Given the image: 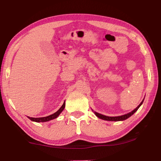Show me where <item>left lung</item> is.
I'll return each mask as SVG.
<instances>
[{"label": "left lung", "instance_id": "8db88e82", "mask_svg": "<svg viewBox=\"0 0 161 161\" xmlns=\"http://www.w3.org/2000/svg\"><path fill=\"white\" fill-rule=\"evenodd\" d=\"M143 100L141 102L140 104L138 105V107H136L134 110H133L132 111H130V112L129 113V114H124V115H122V116H107L102 115V114H99V113H97V112H95V111H94V114H95V115H96L98 117V118H99L101 119H103V120H106V121H124V120H126L128 118H129L130 116H132L133 114H134L136 111L138 109V108H139L141 106V104H142V103H143Z\"/></svg>", "mask_w": 161, "mask_h": 161}]
</instances>
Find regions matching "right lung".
<instances>
[{"label": "right lung", "mask_w": 161, "mask_h": 161, "mask_svg": "<svg viewBox=\"0 0 161 161\" xmlns=\"http://www.w3.org/2000/svg\"><path fill=\"white\" fill-rule=\"evenodd\" d=\"M64 107H65V102L63 103V104H62V107L59 108V109L58 111H56L55 113H54L53 114H51V115H50V116H47L45 117H40V118H33V117L28 116V118L29 119H31V121H35V122H37V123L38 122H45V121H50V120L54 119H56L57 117H58V116L60 114L62 111L64 110Z\"/></svg>", "instance_id": "1"}]
</instances>
